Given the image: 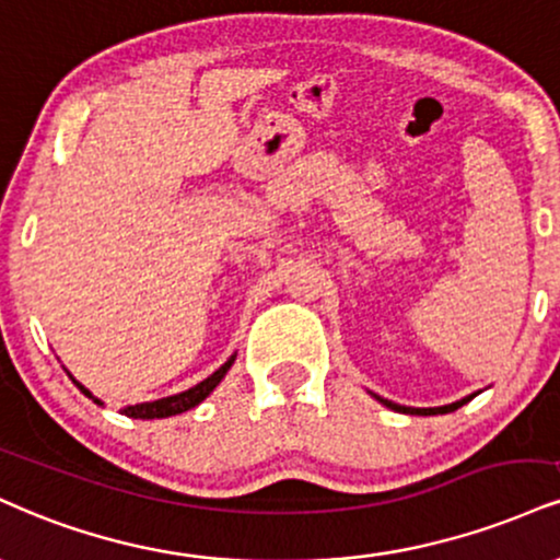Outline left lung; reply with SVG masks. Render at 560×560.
<instances>
[{"label":"left lung","mask_w":560,"mask_h":560,"mask_svg":"<svg viewBox=\"0 0 560 560\" xmlns=\"http://www.w3.org/2000/svg\"><path fill=\"white\" fill-rule=\"evenodd\" d=\"M375 396V394H373ZM475 396V394H472ZM472 396H464V399H459V401H454V404H446V407H428V409H417V407H401V404H394V401H388V399H383V396H375V399H378L383 407H388V409H394V412H404V415H446V412H454V409H459V407H464V404L467 401H472Z\"/></svg>","instance_id":"8db88e82"}]
</instances>
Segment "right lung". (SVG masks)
Returning a JSON list of instances; mask_svg holds the SVG:
<instances>
[{"mask_svg": "<svg viewBox=\"0 0 560 560\" xmlns=\"http://www.w3.org/2000/svg\"><path fill=\"white\" fill-rule=\"evenodd\" d=\"M234 357L237 354H232L229 357V360L224 362V365H221L219 370H215L213 375H208L206 381H200L198 386H192V388H187V390H182V394H174V396H166V399H156V401H143V404H132V407H125L122 409V415H127V417H135V420H161V417H172V415H182V412H187V409H192V407H198L200 401L206 399L208 394H211V390L219 386L221 383V378H224L226 375V370L232 368V362H234ZM70 375V373H67ZM72 378V375H70ZM72 383H75V386L83 390V394L88 396V399H93L96 404H101L96 396L91 394V390H88L83 383H78L75 378H72Z\"/></svg>", "mask_w": 560, "mask_h": 560, "instance_id": "obj_1", "label": "right lung"}]
</instances>
